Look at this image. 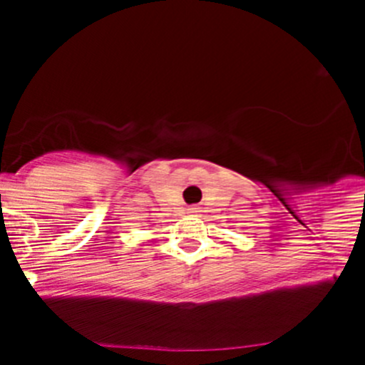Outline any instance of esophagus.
Segmentation results:
<instances>
[{"instance_id":"obj_1","label":"esophagus","mask_w":365,"mask_h":365,"mask_svg":"<svg viewBox=\"0 0 365 365\" xmlns=\"http://www.w3.org/2000/svg\"><path fill=\"white\" fill-rule=\"evenodd\" d=\"M199 208H195V206H192V208H188V214H197Z\"/></svg>"}]
</instances>
